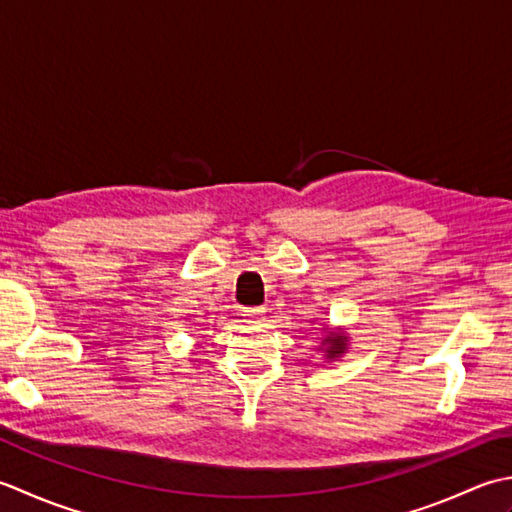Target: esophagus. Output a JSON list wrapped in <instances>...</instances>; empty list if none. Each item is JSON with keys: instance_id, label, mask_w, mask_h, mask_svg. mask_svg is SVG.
<instances>
[{"instance_id": "obj_1", "label": "esophagus", "mask_w": 512, "mask_h": 512, "mask_svg": "<svg viewBox=\"0 0 512 512\" xmlns=\"http://www.w3.org/2000/svg\"><path fill=\"white\" fill-rule=\"evenodd\" d=\"M243 316L247 318V322H260L265 316L263 307H243Z\"/></svg>"}]
</instances>
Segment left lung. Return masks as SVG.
<instances>
[{
	"label": "left lung",
	"instance_id": "obj_1",
	"mask_svg": "<svg viewBox=\"0 0 512 512\" xmlns=\"http://www.w3.org/2000/svg\"><path fill=\"white\" fill-rule=\"evenodd\" d=\"M347 344H349V338L347 333L342 331H333V329H325V338H322V344L320 349L325 351V358L327 360H336L340 358L344 351H347Z\"/></svg>",
	"mask_w": 512,
	"mask_h": 512
}]
</instances>
